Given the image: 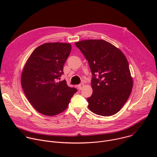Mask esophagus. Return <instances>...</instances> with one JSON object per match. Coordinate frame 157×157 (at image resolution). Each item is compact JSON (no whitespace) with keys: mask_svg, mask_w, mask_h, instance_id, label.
Instances as JSON below:
<instances>
[{"mask_svg":"<svg viewBox=\"0 0 157 157\" xmlns=\"http://www.w3.org/2000/svg\"><path fill=\"white\" fill-rule=\"evenodd\" d=\"M84 84H79V85H78V88H79V90H81V89L84 87Z\"/></svg>","mask_w":157,"mask_h":157,"instance_id":"esophagus-1","label":"esophagus"}]
</instances>
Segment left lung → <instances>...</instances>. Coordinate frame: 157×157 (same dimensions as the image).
Segmentation results:
<instances>
[{
    "label": "left lung",
    "instance_id": "obj_1",
    "mask_svg": "<svg viewBox=\"0 0 157 157\" xmlns=\"http://www.w3.org/2000/svg\"><path fill=\"white\" fill-rule=\"evenodd\" d=\"M75 44L88 61L93 75V91L87 99L89 109L102 116L116 114L127 101L133 87L125 56L103 40H82Z\"/></svg>",
    "mask_w": 157,
    "mask_h": 157
}]
</instances>
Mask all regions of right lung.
<instances>
[{
  "label": "right lung",
  "instance_id": "obj_1",
  "mask_svg": "<svg viewBox=\"0 0 157 157\" xmlns=\"http://www.w3.org/2000/svg\"><path fill=\"white\" fill-rule=\"evenodd\" d=\"M71 50L70 43H44L35 49L24 66L21 76L24 92L32 105L43 115L61 113L78 91L65 80L57 82Z\"/></svg>",
  "mask_w": 157,
  "mask_h": 157
}]
</instances>
